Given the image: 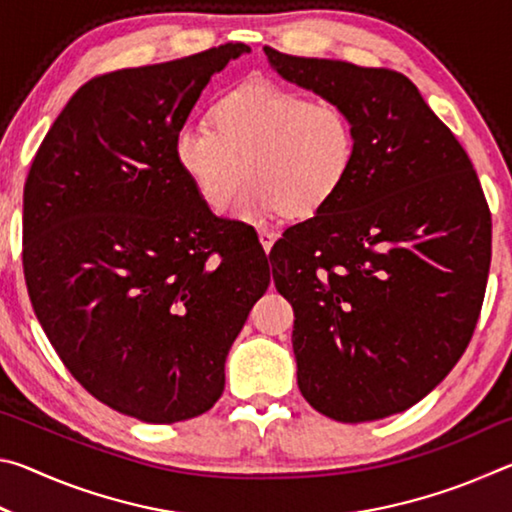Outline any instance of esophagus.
Returning a JSON list of instances; mask_svg holds the SVG:
<instances>
[{"label": "esophagus", "mask_w": 512, "mask_h": 512, "mask_svg": "<svg viewBox=\"0 0 512 512\" xmlns=\"http://www.w3.org/2000/svg\"><path fill=\"white\" fill-rule=\"evenodd\" d=\"M277 235L275 232H268V230H259V244H262V248L266 250V253H271V248L275 244Z\"/></svg>", "instance_id": "1"}]
</instances>
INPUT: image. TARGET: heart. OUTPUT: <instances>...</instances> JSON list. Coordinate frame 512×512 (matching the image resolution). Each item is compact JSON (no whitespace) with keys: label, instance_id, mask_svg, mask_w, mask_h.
<instances>
[{"label":"heart","instance_id":"b5f03b06","mask_svg":"<svg viewBox=\"0 0 512 512\" xmlns=\"http://www.w3.org/2000/svg\"><path fill=\"white\" fill-rule=\"evenodd\" d=\"M173 158L210 210H223L246 176L237 214L311 219L348 185L359 135L339 103L257 81L219 94L210 126L180 128Z\"/></svg>","mask_w":512,"mask_h":512}]
</instances>
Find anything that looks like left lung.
<instances>
[{
  "instance_id": "8db88e82",
  "label": "left lung",
  "mask_w": 512,
  "mask_h": 512,
  "mask_svg": "<svg viewBox=\"0 0 512 512\" xmlns=\"http://www.w3.org/2000/svg\"><path fill=\"white\" fill-rule=\"evenodd\" d=\"M282 79L350 112L359 158L336 201L271 250L298 386L336 422L402 413L463 357L492 221L470 158L404 74L264 47Z\"/></svg>"
}]
</instances>
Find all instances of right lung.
<instances>
[{
	"mask_svg": "<svg viewBox=\"0 0 512 512\" xmlns=\"http://www.w3.org/2000/svg\"><path fill=\"white\" fill-rule=\"evenodd\" d=\"M248 51L228 42L88 81L24 185L33 311L85 391L142 422L212 409L225 357L271 284L255 230L214 216L173 158L205 85Z\"/></svg>",
	"mask_w": 512,
	"mask_h": 512,
	"instance_id": "obj_1",
	"label": "right lung"
}]
</instances>
